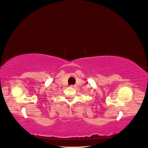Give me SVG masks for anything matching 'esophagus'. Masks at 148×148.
Masks as SVG:
<instances>
[{
    "mask_svg": "<svg viewBox=\"0 0 148 148\" xmlns=\"http://www.w3.org/2000/svg\"><path fill=\"white\" fill-rule=\"evenodd\" d=\"M70 87L73 88H77V85H71Z\"/></svg>",
    "mask_w": 148,
    "mask_h": 148,
    "instance_id": "esophagus-1",
    "label": "esophagus"
}]
</instances>
